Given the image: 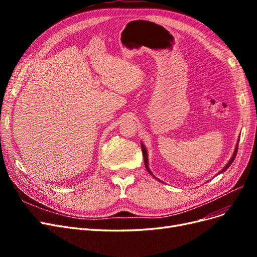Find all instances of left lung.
Masks as SVG:
<instances>
[{"instance_id": "8db88e82", "label": "left lung", "mask_w": 257, "mask_h": 257, "mask_svg": "<svg viewBox=\"0 0 257 257\" xmlns=\"http://www.w3.org/2000/svg\"><path fill=\"white\" fill-rule=\"evenodd\" d=\"M238 143H239V141H238ZM142 151H143V154H144V161H145V166H146V169L148 170V173H149L151 176H153L155 179H158L157 177H155L152 173H151V170L149 169V165H148V154H147V150H146V147L144 146V144H142ZM237 151H238V144L236 145V149H235V151H234V154H232V157L230 158V160H229V162L227 163L226 165H225L224 167H223V169L221 170V172L219 173V174H221V173H223V172H225V170H226L230 165H231V163L234 162V160H235V158H236V154H237ZM159 180V179H158ZM159 181H161V180H159Z\"/></svg>"}]
</instances>
